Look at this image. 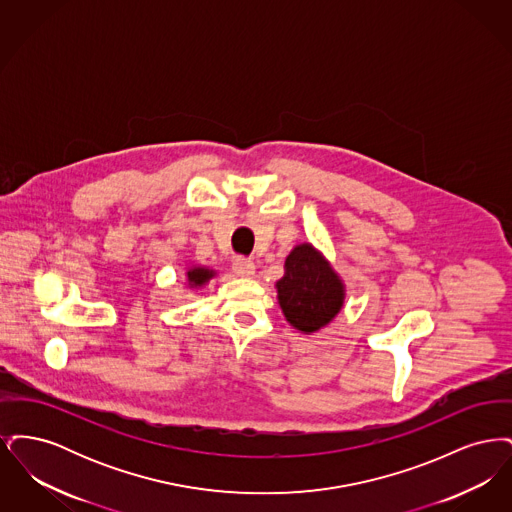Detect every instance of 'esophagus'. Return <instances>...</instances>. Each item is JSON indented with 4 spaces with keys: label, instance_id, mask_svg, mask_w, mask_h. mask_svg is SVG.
<instances>
[{
    "label": "esophagus",
    "instance_id": "obj_1",
    "mask_svg": "<svg viewBox=\"0 0 512 512\" xmlns=\"http://www.w3.org/2000/svg\"><path fill=\"white\" fill-rule=\"evenodd\" d=\"M232 270H234V274L240 276V278H251V276L255 274V265H253V261H249V259L238 257V259L232 263Z\"/></svg>",
    "mask_w": 512,
    "mask_h": 512
}]
</instances>
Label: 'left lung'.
Returning a JSON list of instances; mask_svg holds the SVG:
<instances>
[{"mask_svg": "<svg viewBox=\"0 0 512 512\" xmlns=\"http://www.w3.org/2000/svg\"><path fill=\"white\" fill-rule=\"evenodd\" d=\"M284 270L276 292L286 320L303 334L330 324L343 307L345 286L322 253L311 244L295 245Z\"/></svg>", "mask_w": 512, "mask_h": 512, "instance_id": "1", "label": "left lung"}]
</instances>
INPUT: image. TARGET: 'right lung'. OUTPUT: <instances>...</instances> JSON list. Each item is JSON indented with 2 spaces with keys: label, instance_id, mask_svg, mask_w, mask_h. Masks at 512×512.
<instances>
[{
  "label": "right lung",
  "instance_id": "obj_1",
  "mask_svg": "<svg viewBox=\"0 0 512 512\" xmlns=\"http://www.w3.org/2000/svg\"><path fill=\"white\" fill-rule=\"evenodd\" d=\"M215 276V270L207 267H190L186 272V278H188V286L190 288H201L205 286L211 278Z\"/></svg>",
  "mask_w": 512,
  "mask_h": 512
}]
</instances>
